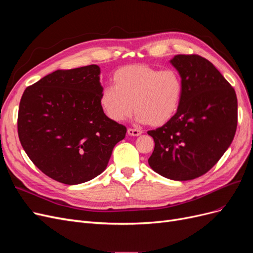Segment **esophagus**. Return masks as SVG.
<instances>
[{"label":"esophagus","mask_w":253,"mask_h":253,"mask_svg":"<svg viewBox=\"0 0 253 253\" xmlns=\"http://www.w3.org/2000/svg\"><path fill=\"white\" fill-rule=\"evenodd\" d=\"M127 134L129 136H139L142 134V131L141 129H137V128H128L127 129Z\"/></svg>","instance_id":"obj_1"}]
</instances>
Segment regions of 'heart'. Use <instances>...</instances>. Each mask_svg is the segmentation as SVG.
I'll list each match as a JSON object with an SVG mask.
<instances>
[{
    "instance_id": "obj_1",
    "label": "heart",
    "mask_w": 253,
    "mask_h": 253,
    "mask_svg": "<svg viewBox=\"0 0 253 253\" xmlns=\"http://www.w3.org/2000/svg\"><path fill=\"white\" fill-rule=\"evenodd\" d=\"M113 81L114 85L101 90L99 104L115 122L126 120L135 109L137 121L160 126L173 119L179 110L183 85L174 70L126 65L114 73Z\"/></svg>"
}]
</instances>
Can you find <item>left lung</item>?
<instances>
[{
  "label": "left lung",
  "instance_id": "obj_1",
  "mask_svg": "<svg viewBox=\"0 0 253 253\" xmlns=\"http://www.w3.org/2000/svg\"><path fill=\"white\" fill-rule=\"evenodd\" d=\"M170 63L182 81L181 103L173 119L148 132L155 142L148 162L166 178L190 180L208 172L230 147L237 99L230 83L207 59L177 55Z\"/></svg>",
  "mask_w": 253,
  "mask_h": 253
}]
</instances>
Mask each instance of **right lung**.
Wrapping results in <instances>:
<instances>
[{"label": "right lung", "instance_id": "right-lung-1", "mask_svg": "<svg viewBox=\"0 0 253 253\" xmlns=\"http://www.w3.org/2000/svg\"><path fill=\"white\" fill-rule=\"evenodd\" d=\"M100 67L56 71L28 86L20 101L18 133L38 169L65 185L100 175L126 127L99 104Z\"/></svg>", "mask_w": 253, "mask_h": 253}]
</instances>
